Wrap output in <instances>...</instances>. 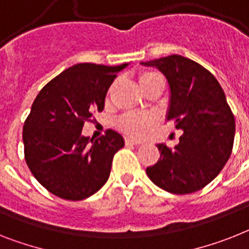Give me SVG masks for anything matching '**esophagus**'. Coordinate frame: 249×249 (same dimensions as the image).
<instances>
[{"instance_id":"34e87169","label":"esophagus","mask_w":249,"mask_h":249,"mask_svg":"<svg viewBox=\"0 0 249 249\" xmlns=\"http://www.w3.org/2000/svg\"><path fill=\"white\" fill-rule=\"evenodd\" d=\"M125 144L126 145H138V144H142V142L137 141V139H131V138H125Z\"/></svg>"}]
</instances>
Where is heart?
Listing matches in <instances>:
<instances>
[{"mask_svg":"<svg viewBox=\"0 0 249 249\" xmlns=\"http://www.w3.org/2000/svg\"><path fill=\"white\" fill-rule=\"evenodd\" d=\"M142 89H148L157 85H164L163 77L156 71H142L138 76ZM156 116L149 112H125L118 119L116 124L121 131L131 137H143L156 125Z\"/></svg>","mask_w":249,"mask_h":249,"instance_id":"1","label":"heart"}]
</instances>
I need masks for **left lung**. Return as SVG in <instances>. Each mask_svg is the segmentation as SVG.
<instances>
[{
  "instance_id": "8db88e82",
  "label": "left lung",
  "mask_w": 249,
  "mask_h": 249,
  "mask_svg": "<svg viewBox=\"0 0 249 249\" xmlns=\"http://www.w3.org/2000/svg\"><path fill=\"white\" fill-rule=\"evenodd\" d=\"M157 67L171 89L167 120L182 130L175 148L158 144L160 160L147 167L158 187L177 195L199 191L218 176L234 143L235 121L218 79L182 55L142 62Z\"/></svg>"
}]
</instances>
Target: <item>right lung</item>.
Listing matches in <instances>:
<instances>
[{
	"label": "right lung",
	"mask_w": 249,
	"mask_h": 249,
	"mask_svg": "<svg viewBox=\"0 0 249 249\" xmlns=\"http://www.w3.org/2000/svg\"><path fill=\"white\" fill-rule=\"evenodd\" d=\"M126 66H72L44 86L33 102L22 129L25 160L53 195L78 201L107 181L124 139L111 129L99 139H89L82 135V128L104 110L108 87Z\"/></svg>",
	"instance_id": "right-lung-1"
}]
</instances>
